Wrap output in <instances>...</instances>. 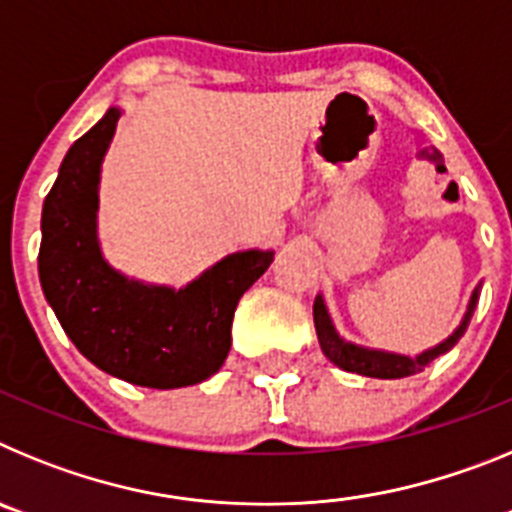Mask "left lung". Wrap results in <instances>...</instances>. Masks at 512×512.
<instances>
[{
	"label": "left lung",
	"instance_id": "left-lung-1",
	"mask_svg": "<svg viewBox=\"0 0 512 512\" xmlns=\"http://www.w3.org/2000/svg\"><path fill=\"white\" fill-rule=\"evenodd\" d=\"M479 287L482 282L474 287L472 297H469L467 312H464V318L461 323L456 325L454 333L449 338H443L438 346L428 348L423 354L418 356H405V354H392V351H382V348H366L359 346L354 341H346L343 336H338L336 325L330 320V312L325 307L323 295L315 297V305H312V318H315V330H318V341L320 348H323V354L328 356L338 369L351 374H361V377H374V379H402V377H413V374L423 372L425 366L436 361L438 356H443L446 351L459 343V338L467 333V325L474 315V307L479 302Z\"/></svg>",
	"mask_w": 512,
	"mask_h": 512
}]
</instances>
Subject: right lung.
<instances>
[{"mask_svg": "<svg viewBox=\"0 0 512 512\" xmlns=\"http://www.w3.org/2000/svg\"><path fill=\"white\" fill-rule=\"evenodd\" d=\"M120 107H110L63 158L40 217V287L66 336L102 372L151 390L200 384L223 366L238 300L274 251H235L174 289L125 277L97 235L99 176Z\"/></svg>", "mask_w": 512, "mask_h": 512, "instance_id": "obj_1", "label": "right lung"}]
</instances>
